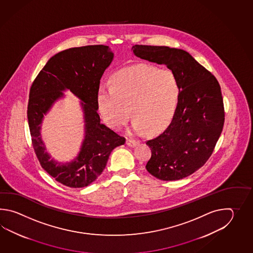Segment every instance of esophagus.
I'll list each match as a JSON object with an SVG mask.
<instances>
[{
  "label": "esophagus",
  "instance_id": "1",
  "mask_svg": "<svg viewBox=\"0 0 253 253\" xmlns=\"http://www.w3.org/2000/svg\"><path fill=\"white\" fill-rule=\"evenodd\" d=\"M126 143V145L130 146V147H134V146L137 145V142H136L135 140L127 139Z\"/></svg>",
  "mask_w": 253,
  "mask_h": 253
}]
</instances>
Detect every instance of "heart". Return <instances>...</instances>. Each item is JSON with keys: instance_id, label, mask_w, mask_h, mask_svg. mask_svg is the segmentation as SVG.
I'll return each mask as SVG.
<instances>
[{"instance_id": "heart-1", "label": "heart", "mask_w": 253, "mask_h": 253, "mask_svg": "<svg viewBox=\"0 0 253 253\" xmlns=\"http://www.w3.org/2000/svg\"><path fill=\"white\" fill-rule=\"evenodd\" d=\"M180 85L172 70L138 65L120 71L113 84L103 83L97 100L103 119L111 128L124 126L131 116L132 132L156 133L167 126L176 111Z\"/></svg>"}]
</instances>
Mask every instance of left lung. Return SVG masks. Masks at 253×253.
<instances>
[{
    "label": "left lung",
    "mask_w": 253,
    "mask_h": 253,
    "mask_svg": "<svg viewBox=\"0 0 253 253\" xmlns=\"http://www.w3.org/2000/svg\"><path fill=\"white\" fill-rule=\"evenodd\" d=\"M134 56L166 64L176 76L180 97L170 125L146 142L152 151L145 168L163 181L187 177L209 159L224 123V109L217 80L191 54L167 46L134 45Z\"/></svg>",
    "instance_id": "1"
}]
</instances>
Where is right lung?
<instances>
[{"label": "right lung", "instance_id": "1", "mask_svg": "<svg viewBox=\"0 0 253 253\" xmlns=\"http://www.w3.org/2000/svg\"><path fill=\"white\" fill-rule=\"evenodd\" d=\"M113 59V51L105 45L65 49L48 59L31 87L28 121L33 148L43 169L68 187L81 188L93 183L102 173L111 152L126 142L100 122L97 113L100 80ZM66 91L81 100L84 136L77 156L64 162L48 154L41 126L44 116Z\"/></svg>", "mask_w": 253, "mask_h": 253}]
</instances>
